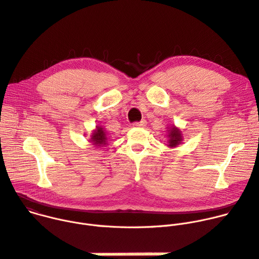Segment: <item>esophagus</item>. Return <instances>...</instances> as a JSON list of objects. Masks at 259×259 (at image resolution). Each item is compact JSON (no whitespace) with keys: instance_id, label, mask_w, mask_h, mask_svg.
<instances>
[{"instance_id":"1","label":"esophagus","mask_w":259,"mask_h":259,"mask_svg":"<svg viewBox=\"0 0 259 259\" xmlns=\"http://www.w3.org/2000/svg\"><path fill=\"white\" fill-rule=\"evenodd\" d=\"M133 125L135 127H144L146 125V121L145 120H141V121H139V122H134Z\"/></svg>"}]
</instances>
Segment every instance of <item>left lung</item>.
<instances>
[{
  "instance_id": "1",
  "label": "left lung",
  "mask_w": 259,
  "mask_h": 259,
  "mask_svg": "<svg viewBox=\"0 0 259 259\" xmlns=\"http://www.w3.org/2000/svg\"><path fill=\"white\" fill-rule=\"evenodd\" d=\"M183 137H182V132L176 128L175 126H172L170 128V133H169V140L168 143L170 147H176L178 144L182 143Z\"/></svg>"
}]
</instances>
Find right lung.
Returning a JSON list of instances; mask_svg holds the SVG:
<instances>
[{
  "label": "right lung",
  "mask_w": 259,
  "mask_h": 259,
  "mask_svg": "<svg viewBox=\"0 0 259 259\" xmlns=\"http://www.w3.org/2000/svg\"><path fill=\"white\" fill-rule=\"evenodd\" d=\"M91 142L93 143V145L95 146H104L107 142V138H106V133L104 132V130L102 127L97 126V128L94 131V133L92 134L91 137Z\"/></svg>",
  "instance_id": "1"
}]
</instances>
